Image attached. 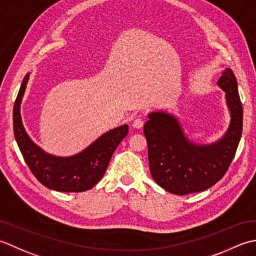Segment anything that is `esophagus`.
<instances>
[{
  "label": "esophagus",
  "mask_w": 256,
  "mask_h": 256,
  "mask_svg": "<svg viewBox=\"0 0 256 256\" xmlns=\"http://www.w3.org/2000/svg\"><path fill=\"white\" fill-rule=\"evenodd\" d=\"M144 119H142V118H136L134 120V122H132V127L136 128V129H140V128L144 127Z\"/></svg>",
  "instance_id": "esophagus-1"
}]
</instances>
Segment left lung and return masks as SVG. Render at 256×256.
I'll list each match as a JSON object with an SVG mask.
<instances>
[{"mask_svg":"<svg viewBox=\"0 0 256 256\" xmlns=\"http://www.w3.org/2000/svg\"><path fill=\"white\" fill-rule=\"evenodd\" d=\"M226 92L231 120L221 139L210 144H196L186 137L176 116L166 112L148 114L144 134L148 144L150 174L170 194L184 196L204 191L226 174L241 139L243 108L238 82L226 68L218 80Z\"/></svg>","mask_w":256,"mask_h":256,"instance_id":"8db88e82","label":"left lung"}]
</instances>
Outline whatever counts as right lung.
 <instances>
[{"label":"right lung","instance_id":"1","mask_svg":"<svg viewBox=\"0 0 256 256\" xmlns=\"http://www.w3.org/2000/svg\"><path fill=\"white\" fill-rule=\"evenodd\" d=\"M26 74L13 108V128L18 148L26 164L42 184L60 192H82L97 184L105 174L114 150L128 134V124L102 134L82 152L70 157H56L40 148L26 134L20 102L28 85Z\"/></svg>","mask_w":256,"mask_h":256}]
</instances>
